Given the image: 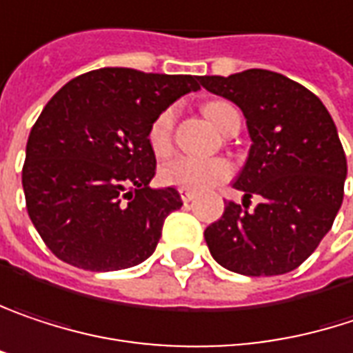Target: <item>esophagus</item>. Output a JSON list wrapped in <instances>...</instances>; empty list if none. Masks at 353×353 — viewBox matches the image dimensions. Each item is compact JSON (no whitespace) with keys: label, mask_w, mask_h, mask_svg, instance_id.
I'll return each mask as SVG.
<instances>
[{"label":"esophagus","mask_w":353,"mask_h":353,"mask_svg":"<svg viewBox=\"0 0 353 353\" xmlns=\"http://www.w3.org/2000/svg\"><path fill=\"white\" fill-rule=\"evenodd\" d=\"M179 193H181V199H183V203H185V205H189V203L195 199V193H193V191H189V189H179Z\"/></svg>","instance_id":"esophagus-1"}]
</instances>
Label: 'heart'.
<instances>
[{
    "label": "heart",
    "mask_w": 353,
    "mask_h": 353,
    "mask_svg": "<svg viewBox=\"0 0 353 353\" xmlns=\"http://www.w3.org/2000/svg\"><path fill=\"white\" fill-rule=\"evenodd\" d=\"M205 117L217 128L225 130L232 115L238 113L225 101H209L203 108ZM172 130H174V110L160 111L152 119L148 128V146L156 156H166L172 146ZM232 174V166L223 158H197V156H179L162 164L160 168V181L172 187L189 189V191H207L223 181H228Z\"/></svg>",
    "instance_id": "b5f03b06"
}]
</instances>
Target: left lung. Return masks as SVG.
Listing matches in <instances>:
<instances>
[{
	"label": "left lung",
	"instance_id": "8db88e82",
	"mask_svg": "<svg viewBox=\"0 0 353 353\" xmlns=\"http://www.w3.org/2000/svg\"><path fill=\"white\" fill-rule=\"evenodd\" d=\"M201 85L242 110L252 140L234 187L254 211L225 203L205 230L211 256L245 276H276L301 266L325 238L343 201L347 162L327 108L285 74L250 68L201 77Z\"/></svg>",
	"mask_w": 353,
	"mask_h": 353
}]
</instances>
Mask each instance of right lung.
I'll return each mask as SVG.
<instances>
[{"label": "right lung", "mask_w": 353, "mask_h": 353, "mask_svg": "<svg viewBox=\"0 0 353 353\" xmlns=\"http://www.w3.org/2000/svg\"><path fill=\"white\" fill-rule=\"evenodd\" d=\"M201 77L105 66L74 77L36 119L22 170L28 215L48 250L93 272L132 268L154 254L174 187L150 189L148 128Z\"/></svg>", "instance_id": "add662e5"}]
</instances>
